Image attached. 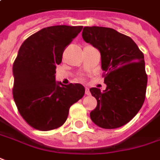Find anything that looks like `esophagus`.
<instances>
[{"mask_svg": "<svg viewBox=\"0 0 160 160\" xmlns=\"http://www.w3.org/2000/svg\"><path fill=\"white\" fill-rule=\"evenodd\" d=\"M85 94H86V95H90V94H91L89 88H87V87L85 88Z\"/></svg>", "mask_w": 160, "mask_h": 160, "instance_id": "1", "label": "esophagus"}]
</instances>
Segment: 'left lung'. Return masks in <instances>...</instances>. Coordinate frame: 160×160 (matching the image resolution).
I'll return each mask as SVG.
<instances>
[{"label": "left lung", "instance_id": "left-lung-1", "mask_svg": "<svg viewBox=\"0 0 160 160\" xmlns=\"http://www.w3.org/2000/svg\"><path fill=\"white\" fill-rule=\"evenodd\" d=\"M82 37L100 52L107 84L103 92L90 89L97 99L91 119L103 128L122 127L136 116L145 99L147 75L143 53L131 38L112 28L86 26Z\"/></svg>", "mask_w": 160, "mask_h": 160}]
</instances>
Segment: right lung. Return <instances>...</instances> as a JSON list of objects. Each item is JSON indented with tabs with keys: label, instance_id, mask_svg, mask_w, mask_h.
I'll list each match as a JSON object with an SVG mask.
<instances>
[{
	"label": "right lung",
	"instance_id": "1",
	"mask_svg": "<svg viewBox=\"0 0 160 160\" xmlns=\"http://www.w3.org/2000/svg\"><path fill=\"white\" fill-rule=\"evenodd\" d=\"M82 26L43 28L26 38L13 64V97L22 117L32 127L48 131L66 122L69 108L84 95L80 83L55 81L56 65L65 48Z\"/></svg>",
	"mask_w": 160,
	"mask_h": 160
}]
</instances>
